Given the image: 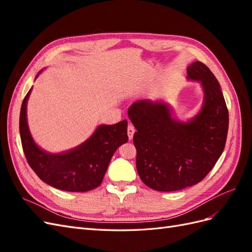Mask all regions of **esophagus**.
<instances>
[{
  "label": "esophagus",
  "instance_id": "34e87169",
  "mask_svg": "<svg viewBox=\"0 0 252 252\" xmlns=\"http://www.w3.org/2000/svg\"><path fill=\"white\" fill-rule=\"evenodd\" d=\"M134 131H135L134 127H133L131 124H129V125H128V127H127V134H128V138H129V140H132Z\"/></svg>",
  "mask_w": 252,
  "mask_h": 252
}]
</instances>
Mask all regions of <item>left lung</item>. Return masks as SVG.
Here are the masks:
<instances>
[{"mask_svg":"<svg viewBox=\"0 0 252 252\" xmlns=\"http://www.w3.org/2000/svg\"><path fill=\"white\" fill-rule=\"evenodd\" d=\"M187 79L201 82L202 109L188 122L172 118L165 102L141 100L128 109L136 132V170L145 185L177 191L201 182L222 155L227 139L228 109L220 84L202 62L187 67Z\"/></svg>","mask_w":252,"mask_h":252,"instance_id":"obj_1","label":"left lung"}]
</instances>
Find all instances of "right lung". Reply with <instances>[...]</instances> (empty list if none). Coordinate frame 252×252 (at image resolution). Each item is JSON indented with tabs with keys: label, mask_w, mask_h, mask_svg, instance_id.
Instances as JSON below:
<instances>
[{
	"label": "right lung",
	"mask_w": 252,
	"mask_h": 252,
	"mask_svg": "<svg viewBox=\"0 0 252 252\" xmlns=\"http://www.w3.org/2000/svg\"><path fill=\"white\" fill-rule=\"evenodd\" d=\"M30 93L32 89L23 100L20 113L21 142L29 166L43 182L64 191L85 192L100 186L113 154L128 141L127 121L100 125L80 146L49 154L37 146L29 131L26 111Z\"/></svg>",
	"instance_id": "obj_1"
}]
</instances>
